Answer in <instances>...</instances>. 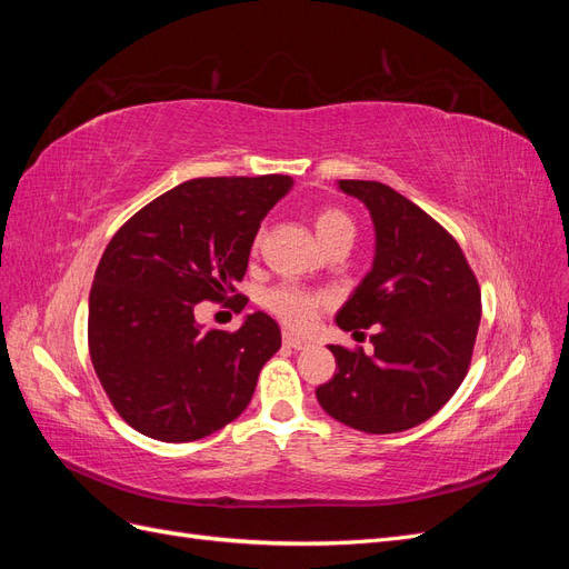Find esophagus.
<instances>
[{
  "instance_id": "obj_1",
  "label": "esophagus",
  "mask_w": 569,
  "mask_h": 569,
  "mask_svg": "<svg viewBox=\"0 0 569 569\" xmlns=\"http://www.w3.org/2000/svg\"><path fill=\"white\" fill-rule=\"evenodd\" d=\"M282 341H284V347H289V349H303V347H308V339H303V337H299V335H291V332H284L282 335Z\"/></svg>"
}]
</instances>
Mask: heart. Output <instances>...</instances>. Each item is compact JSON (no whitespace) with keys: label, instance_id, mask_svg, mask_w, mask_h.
Returning a JSON list of instances; mask_svg holds the SVG:
<instances>
[{"label":"heart","instance_id":"1","mask_svg":"<svg viewBox=\"0 0 569 569\" xmlns=\"http://www.w3.org/2000/svg\"><path fill=\"white\" fill-rule=\"evenodd\" d=\"M313 228L325 249L337 242L351 244L356 237L353 220L339 206H320V209H316ZM327 303H330V297L325 291L306 289L297 282H282L266 295L268 311L284 325L295 327V330H308Z\"/></svg>","mask_w":569,"mask_h":569}]
</instances>
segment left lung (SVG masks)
I'll list each match as a JSON object with an SVG mask.
<instances>
[{
	"instance_id": "8db88e82",
	"label": "left lung",
	"mask_w": 569,
	"mask_h": 569,
	"mask_svg": "<svg viewBox=\"0 0 569 569\" xmlns=\"http://www.w3.org/2000/svg\"><path fill=\"white\" fill-rule=\"evenodd\" d=\"M368 206L377 249L372 270L341 306L337 325L370 337L330 347L337 372L316 389L327 416L368 435H393L429 420L468 375L481 291L453 234L420 206L372 180H339Z\"/></svg>"
}]
</instances>
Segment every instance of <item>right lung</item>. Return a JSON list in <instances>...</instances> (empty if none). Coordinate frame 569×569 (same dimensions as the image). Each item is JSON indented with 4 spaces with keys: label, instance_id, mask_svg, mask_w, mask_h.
<instances>
[{
    "label": "right lung",
    "instance_id": "1",
    "mask_svg": "<svg viewBox=\"0 0 569 569\" xmlns=\"http://www.w3.org/2000/svg\"><path fill=\"white\" fill-rule=\"evenodd\" d=\"M289 176L197 178L149 201L101 256L90 291L88 343L111 406L144 437H209L249 406L280 327L253 313L234 332L203 330L197 303L247 306L253 237L287 194Z\"/></svg>",
    "mask_w": 569,
    "mask_h": 569
}]
</instances>
